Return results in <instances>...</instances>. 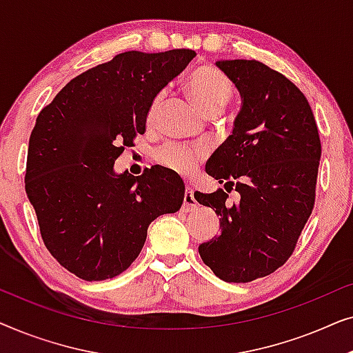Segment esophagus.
<instances>
[{
	"mask_svg": "<svg viewBox=\"0 0 353 353\" xmlns=\"http://www.w3.org/2000/svg\"><path fill=\"white\" fill-rule=\"evenodd\" d=\"M197 207V202L194 199V194H192V190L190 186H186V191H185V199H183V207L181 210L183 212H191L194 210Z\"/></svg>",
	"mask_w": 353,
	"mask_h": 353,
	"instance_id": "1",
	"label": "esophagus"
}]
</instances>
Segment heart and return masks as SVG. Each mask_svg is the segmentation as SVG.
<instances>
[{
	"mask_svg": "<svg viewBox=\"0 0 353 353\" xmlns=\"http://www.w3.org/2000/svg\"><path fill=\"white\" fill-rule=\"evenodd\" d=\"M186 88L191 98L196 101V104L207 114H219L220 110H223L234 93L233 81L230 77L225 72H221L219 67L209 64L197 67L192 72L186 81ZM163 96H165L163 91L154 96L148 110V122H152L157 117ZM202 156H204V152L201 149L188 148L183 144H167L156 152V161L161 165L178 173H191L199 163Z\"/></svg>",
	"mask_w": 353,
	"mask_h": 353,
	"instance_id": "heart-1",
	"label": "heart"
}]
</instances>
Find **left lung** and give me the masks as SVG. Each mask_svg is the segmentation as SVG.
Wrapping results in <instances>:
<instances>
[{
  "label": "left lung",
  "mask_w": 353,
  "mask_h": 353,
  "mask_svg": "<svg viewBox=\"0 0 353 353\" xmlns=\"http://www.w3.org/2000/svg\"><path fill=\"white\" fill-rule=\"evenodd\" d=\"M243 108L205 172L228 190L194 199L220 215L219 238L199 245L202 262L226 283H249L283 267L315 205L321 143L312 108L288 77L260 61H219Z\"/></svg>",
  "instance_id": "obj_1"
}]
</instances>
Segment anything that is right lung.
Segmentation results:
<instances>
[{
  "instance_id": "add662e5",
  "label": "right lung",
  "mask_w": 353,
  "mask_h": 353,
  "mask_svg": "<svg viewBox=\"0 0 353 353\" xmlns=\"http://www.w3.org/2000/svg\"><path fill=\"white\" fill-rule=\"evenodd\" d=\"M194 56L120 52L72 79L38 114L26 191L46 249L75 276H117L141 252L151 221L180 210L185 183L175 172L115 175L114 162L146 132L154 96Z\"/></svg>"
}]
</instances>
